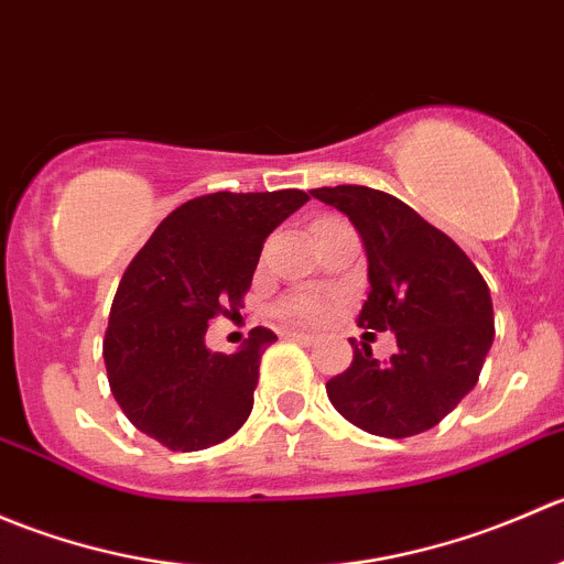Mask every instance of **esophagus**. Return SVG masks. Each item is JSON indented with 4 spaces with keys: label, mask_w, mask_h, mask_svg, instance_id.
I'll return each instance as SVG.
<instances>
[{
    "label": "esophagus",
    "mask_w": 564,
    "mask_h": 564,
    "mask_svg": "<svg viewBox=\"0 0 564 564\" xmlns=\"http://www.w3.org/2000/svg\"><path fill=\"white\" fill-rule=\"evenodd\" d=\"M286 338L297 340V344H305V346H316V344H318V338H316V335L300 333V329H289V333H286Z\"/></svg>",
    "instance_id": "1"
}]
</instances>
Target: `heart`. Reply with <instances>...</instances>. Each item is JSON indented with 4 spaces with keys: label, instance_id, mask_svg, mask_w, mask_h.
Instances as JSON below:
<instances>
[{
    "label": "heart",
    "instance_id": "heart-1",
    "mask_svg": "<svg viewBox=\"0 0 564 564\" xmlns=\"http://www.w3.org/2000/svg\"><path fill=\"white\" fill-rule=\"evenodd\" d=\"M281 314L294 318V322L314 324V322H322V318L327 316V305H324L318 297H294V300H286V303L281 305Z\"/></svg>",
    "mask_w": 564,
    "mask_h": 564
}]
</instances>
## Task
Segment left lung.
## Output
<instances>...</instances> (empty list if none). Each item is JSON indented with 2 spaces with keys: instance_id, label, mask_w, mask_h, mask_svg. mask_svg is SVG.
I'll use <instances>...</instances> for the list:
<instances>
[{
  "instance_id": "1",
  "label": "left lung",
  "mask_w": 564,
  "mask_h": 564,
  "mask_svg": "<svg viewBox=\"0 0 564 564\" xmlns=\"http://www.w3.org/2000/svg\"><path fill=\"white\" fill-rule=\"evenodd\" d=\"M360 231L371 292L357 324L395 333L379 362L351 340L355 360L327 382L333 406L368 434L403 440L434 429L477 384L494 340L488 283L445 231L409 204L366 185L316 187Z\"/></svg>"
}]
</instances>
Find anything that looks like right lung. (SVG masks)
Listing matches in <instances>:
<instances>
[{
    "mask_svg": "<svg viewBox=\"0 0 564 564\" xmlns=\"http://www.w3.org/2000/svg\"><path fill=\"white\" fill-rule=\"evenodd\" d=\"M308 193H209L176 207L133 256L113 294L104 360L124 417L169 451L229 440L253 409L259 362L278 335L250 329L235 355L204 344L215 316H237L264 240Z\"/></svg>",
    "mask_w": 564,
    "mask_h": 564,
    "instance_id": "obj_1",
    "label": "right lung"
}]
</instances>
